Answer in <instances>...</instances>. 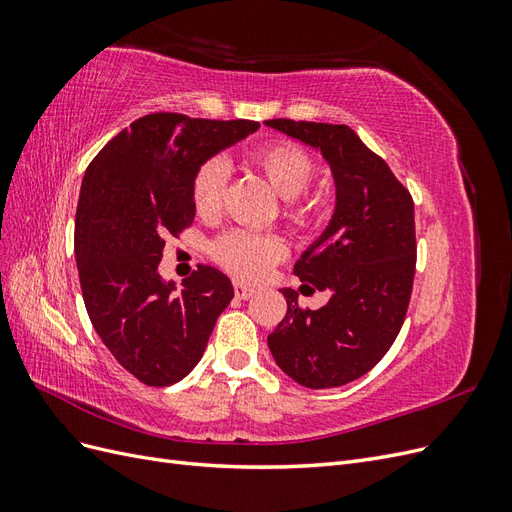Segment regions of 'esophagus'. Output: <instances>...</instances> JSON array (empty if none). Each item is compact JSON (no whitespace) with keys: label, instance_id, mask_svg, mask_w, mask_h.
Returning a JSON list of instances; mask_svg holds the SVG:
<instances>
[{"label":"esophagus","instance_id":"obj_1","mask_svg":"<svg viewBox=\"0 0 512 512\" xmlns=\"http://www.w3.org/2000/svg\"><path fill=\"white\" fill-rule=\"evenodd\" d=\"M235 294H237L239 299H250L252 294H254V288L245 286V284H241V282H235Z\"/></svg>","mask_w":512,"mask_h":512}]
</instances>
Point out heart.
Segmentation results:
<instances>
[{
    "instance_id": "obj_1",
    "label": "heart",
    "mask_w": 512,
    "mask_h": 512,
    "mask_svg": "<svg viewBox=\"0 0 512 512\" xmlns=\"http://www.w3.org/2000/svg\"><path fill=\"white\" fill-rule=\"evenodd\" d=\"M250 162L260 170L271 188L284 196V218L301 230L316 228L329 211V196L309 192L307 185L316 177L312 153L297 143L271 141L250 153ZM228 188V166L222 158L200 162L192 175V207L200 218H213L220 211ZM209 256L241 282H258L286 256V243L269 232L226 230L209 243Z\"/></svg>"
}]
</instances>
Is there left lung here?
Returning <instances> with one entry per match:
<instances>
[{
  "mask_svg": "<svg viewBox=\"0 0 512 512\" xmlns=\"http://www.w3.org/2000/svg\"><path fill=\"white\" fill-rule=\"evenodd\" d=\"M267 126L318 147L337 185L329 228L294 265L305 286L329 290L331 301L301 307L297 290L282 288L288 309L269 350L307 389L344 386L376 367L404 327L416 271L414 200L344 123L269 119Z\"/></svg>",
  "mask_w": 512,
  "mask_h": 512,
  "instance_id": "8db88e82",
  "label": "left lung"
}]
</instances>
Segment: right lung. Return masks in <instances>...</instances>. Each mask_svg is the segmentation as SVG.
Returning a JSON list of instances; mask_svg holds the SVG:
<instances>
[{"label": "right lung", "mask_w": 512, "mask_h": 512, "mask_svg": "<svg viewBox=\"0 0 512 512\" xmlns=\"http://www.w3.org/2000/svg\"><path fill=\"white\" fill-rule=\"evenodd\" d=\"M258 128L247 119L151 113L111 138L85 170L74 222L83 301L115 361L147 386L190 374L235 297L218 269L198 267L175 292L158 265L164 239L194 222L198 164Z\"/></svg>", "instance_id": "1"}]
</instances>
